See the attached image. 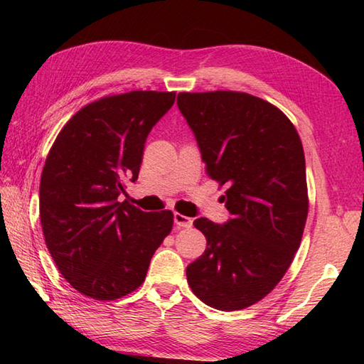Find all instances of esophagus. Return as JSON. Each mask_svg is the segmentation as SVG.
Here are the masks:
<instances>
[{
    "label": "esophagus",
    "mask_w": 364,
    "mask_h": 364,
    "mask_svg": "<svg viewBox=\"0 0 364 364\" xmlns=\"http://www.w3.org/2000/svg\"><path fill=\"white\" fill-rule=\"evenodd\" d=\"M173 220H175L176 228H191V226H193V220L186 217V215H181L178 212L173 215Z\"/></svg>",
    "instance_id": "obj_1"
}]
</instances>
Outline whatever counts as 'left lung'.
I'll return each instance as SVG.
<instances>
[{"label": "left lung", "instance_id": "obj_1", "mask_svg": "<svg viewBox=\"0 0 364 364\" xmlns=\"http://www.w3.org/2000/svg\"><path fill=\"white\" fill-rule=\"evenodd\" d=\"M178 107L199 144L205 171L228 186L231 218H197L207 249L186 268L205 305L242 310L268 295L291 267L308 215L305 154L292 122L239 91L180 93Z\"/></svg>", "mask_w": 364, "mask_h": 364}]
</instances>
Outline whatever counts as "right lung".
<instances>
[{"label":"right lung","mask_w":364,"mask_h":364,"mask_svg":"<svg viewBox=\"0 0 364 364\" xmlns=\"http://www.w3.org/2000/svg\"><path fill=\"white\" fill-rule=\"evenodd\" d=\"M175 91H130L86 104L65 123L40 181V220L60 274L80 294L115 300L143 284L173 213L119 202L138 180L144 143Z\"/></svg>","instance_id":"right-lung-1"}]
</instances>
